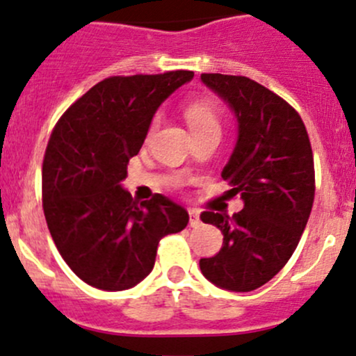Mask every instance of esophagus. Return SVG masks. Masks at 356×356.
<instances>
[{
	"mask_svg": "<svg viewBox=\"0 0 356 356\" xmlns=\"http://www.w3.org/2000/svg\"><path fill=\"white\" fill-rule=\"evenodd\" d=\"M189 216H191L189 225H191V227H200V223H201V220H200V211H197V209H189Z\"/></svg>",
	"mask_w": 356,
	"mask_h": 356,
	"instance_id": "1",
	"label": "esophagus"
}]
</instances>
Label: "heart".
Listing matches in <instances>:
<instances>
[{
	"label": "heart",
	"instance_id": "b5f03b06",
	"mask_svg": "<svg viewBox=\"0 0 356 356\" xmlns=\"http://www.w3.org/2000/svg\"><path fill=\"white\" fill-rule=\"evenodd\" d=\"M186 118H188L191 131H220L218 111L208 100H197L186 107ZM159 119L153 121V128L156 126Z\"/></svg>",
	"mask_w": 356,
	"mask_h": 356
}]
</instances>
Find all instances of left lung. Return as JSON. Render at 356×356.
<instances>
[{
    "mask_svg": "<svg viewBox=\"0 0 356 356\" xmlns=\"http://www.w3.org/2000/svg\"><path fill=\"white\" fill-rule=\"evenodd\" d=\"M201 81L234 112L237 141L222 170L244 208L234 216L204 211L223 234L220 252L200 261L208 282L250 291L268 283L297 249L314 203V156L297 111L245 76L203 73Z\"/></svg>",
    "mask_w": 356,
    "mask_h": 356,
    "instance_id": "8db88e82",
    "label": "left lung"
}]
</instances>
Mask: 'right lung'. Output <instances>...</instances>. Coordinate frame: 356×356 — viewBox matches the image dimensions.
<instances>
[{"label":"right lung","instance_id":"1","mask_svg":"<svg viewBox=\"0 0 356 356\" xmlns=\"http://www.w3.org/2000/svg\"><path fill=\"white\" fill-rule=\"evenodd\" d=\"M193 71L112 76L63 114L42 163L44 215L71 271L90 286L121 291L152 273L160 238L189 215L168 197L133 201L121 182L162 102Z\"/></svg>","mask_w":356,"mask_h":356}]
</instances>
